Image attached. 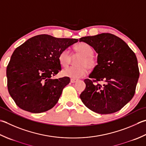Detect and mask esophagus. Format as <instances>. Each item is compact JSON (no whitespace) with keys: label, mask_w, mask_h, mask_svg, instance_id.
<instances>
[{"label":"esophagus","mask_w":146,"mask_h":146,"mask_svg":"<svg viewBox=\"0 0 146 146\" xmlns=\"http://www.w3.org/2000/svg\"><path fill=\"white\" fill-rule=\"evenodd\" d=\"M70 81H71V83H72V84H73V83H75L76 82H77V80H75V79H73V78H71Z\"/></svg>","instance_id":"obj_1"}]
</instances>
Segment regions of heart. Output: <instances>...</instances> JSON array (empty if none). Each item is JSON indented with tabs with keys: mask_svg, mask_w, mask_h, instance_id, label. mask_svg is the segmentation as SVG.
I'll return each mask as SVG.
<instances>
[{
	"mask_svg": "<svg viewBox=\"0 0 146 146\" xmlns=\"http://www.w3.org/2000/svg\"><path fill=\"white\" fill-rule=\"evenodd\" d=\"M77 55L80 57L77 60L76 66H70L62 71V76L73 79H78L87 75L88 69L92 70L96 66L97 61L93 56L92 48L87 43L80 42L74 47ZM71 59L70 52L68 49L62 50L58 56L59 64L61 66L66 67L69 64Z\"/></svg>",
	"mask_w": 146,
	"mask_h": 146,
	"instance_id": "heart-1",
	"label": "heart"
}]
</instances>
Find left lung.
I'll use <instances>...</instances> for the list:
<instances>
[{
  "label": "left lung",
  "instance_id": "left-lung-1",
  "mask_svg": "<svg viewBox=\"0 0 146 146\" xmlns=\"http://www.w3.org/2000/svg\"><path fill=\"white\" fill-rule=\"evenodd\" d=\"M98 54V64L84 80L80 99L85 106L102 115L115 113L135 94L139 77L138 62L132 50L122 39L111 33L82 37ZM91 79H94L91 81ZM104 81L102 86L94 82Z\"/></svg>",
  "mask_w": 146,
  "mask_h": 146
}]
</instances>
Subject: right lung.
I'll list each match as a JSON object with an SVG mask.
<instances>
[{
  "label": "right lung",
  "instance_id": "1",
  "mask_svg": "<svg viewBox=\"0 0 146 146\" xmlns=\"http://www.w3.org/2000/svg\"><path fill=\"white\" fill-rule=\"evenodd\" d=\"M78 41L43 34L31 37L16 48L6 75L9 93L19 108L40 113L57 104L70 82L67 76L52 78L61 70L59 54Z\"/></svg>",
  "mask_w": 146,
  "mask_h": 146
}]
</instances>
